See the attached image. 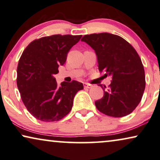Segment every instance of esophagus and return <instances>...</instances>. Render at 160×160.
I'll use <instances>...</instances> for the list:
<instances>
[{"label": "esophagus", "mask_w": 160, "mask_h": 160, "mask_svg": "<svg viewBox=\"0 0 160 160\" xmlns=\"http://www.w3.org/2000/svg\"><path fill=\"white\" fill-rule=\"evenodd\" d=\"M84 88H92V85L88 84V83H84Z\"/></svg>", "instance_id": "34e87169"}]
</instances>
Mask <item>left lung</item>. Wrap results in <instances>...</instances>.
I'll return each mask as SVG.
<instances>
[{
    "label": "left lung",
    "mask_w": 160,
    "mask_h": 160,
    "mask_svg": "<svg viewBox=\"0 0 160 160\" xmlns=\"http://www.w3.org/2000/svg\"><path fill=\"white\" fill-rule=\"evenodd\" d=\"M81 41L95 51L99 72L112 76L108 88L100 85L104 96L95 102L96 107L112 117L131 113L140 103L146 87L144 68L138 52L122 37L109 33L85 35Z\"/></svg>",
    "instance_id": "obj_1"
}]
</instances>
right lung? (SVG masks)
Masks as SVG:
<instances>
[{
  "instance_id": "add662e5",
  "label": "right lung",
  "mask_w": 160,
  "mask_h": 160,
  "mask_svg": "<svg viewBox=\"0 0 160 160\" xmlns=\"http://www.w3.org/2000/svg\"><path fill=\"white\" fill-rule=\"evenodd\" d=\"M81 37L60 34L42 37L31 42L21 55L17 85L27 110L38 120H61L71 111L78 91L83 89L82 82L76 80L58 86L54 78Z\"/></svg>"
}]
</instances>
